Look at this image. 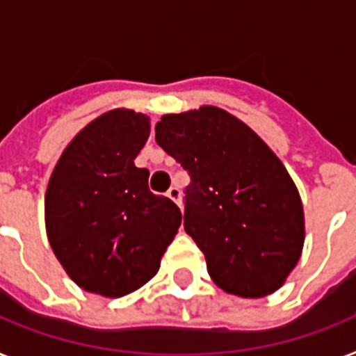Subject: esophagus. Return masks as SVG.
<instances>
[{
  "label": "esophagus",
  "mask_w": 356,
  "mask_h": 356,
  "mask_svg": "<svg viewBox=\"0 0 356 356\" xmlns=\"http://www.w3.org/2000/svg\"><path fill=\"white\" fill-rule=\"evenodd\" d=\"M166 195L173 201V203H177V205L181 207V190H179L177 186H172V188L166 192Z\"/></svg>",
  "instance_id": "esophagus-1"
}]
</instances>
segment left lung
<instances>
[{"instance_id":"1","label":"left lung","mask_w":356,"mask_h":356,"mask_svg":"<svg viewBox=\"0 0 356 356\" xmlns=\"http://www.w3.org/2000/svg\"><path fill=\"white\" fill-rule=\"evenodd\" d=\"M155 140L190 173L184 231L216 286L251 299L279 290L305 243L301 195L281 159L214 105L164 114Z\"/></svg>"}]
</instances>
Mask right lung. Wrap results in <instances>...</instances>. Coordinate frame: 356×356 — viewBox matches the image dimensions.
<instances>
[{
  "mask_svg": "<svg viewBox=\"0 0 356 356\" xmlns=\"http://www.w3.org/2000/svg\"><path fill=\"white\" fill-rule=\"evenodd\" d=\"M149 116L113 108L64 147L44 200L46 233L68 277L86 292L122 298L156 275L181 225L172 200L147 188L134 159L149 138Z\"/></svg>",
  "mask_w": 356,
  "mask_h": 356,
  "instance_id": "right-lung-1",
  "label": "right lung"
}]
</instances>
